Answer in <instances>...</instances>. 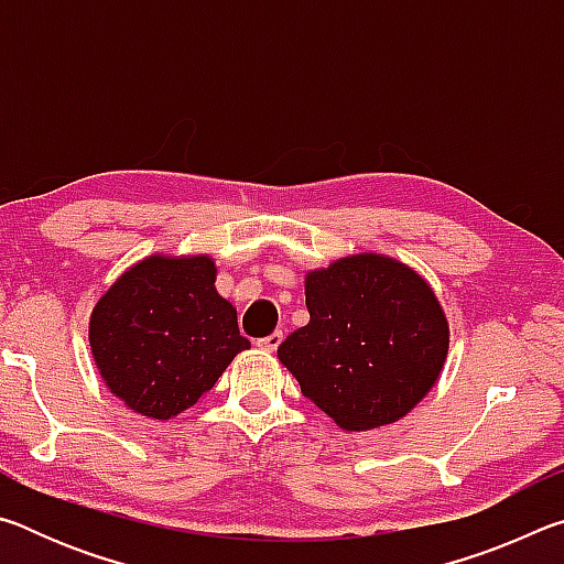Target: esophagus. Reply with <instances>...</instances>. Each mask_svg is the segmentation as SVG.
Returning <instances> with one entry per match:
<instances>
[{
	"mask_svg": "<svg viewBox=\"0 0 564 564\" xmlns=\"http://www.w3.org/2000/svg\"><path fill=\"white\" fill-rule=\"evenodd\" d=\"M281 343H283V333H281V330H275V333H271L269 338L259 340V348H261V350H265V352H275V350H279Z\"/></svg>",
	"mask_w": 564,
	"mask_h": 564,
	"instance_id": "obj_1",
	"label": "esophagus"
}]
</instances>
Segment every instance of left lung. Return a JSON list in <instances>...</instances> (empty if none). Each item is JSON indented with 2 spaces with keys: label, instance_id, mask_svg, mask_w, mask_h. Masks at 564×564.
Returning <instances> with one entry per match:
<instances>
[{
  "label": "left lung",
  "instance_id": "left-lung-1",
  "mask_svg": "<svg viewBox=\"0 0 564 564\" xmlns=\"http://www.w3.org/2000/svg\"><path fill=\"white\" fill-rule=\"evenodd\" d=\"M303 289L311 321L281 343L279 360L340 431L398 423L431 393L451 323L415 269L362 251L305 271Z\"/></svg>",
  "mask_w": 564,
  "mask_h": 564
}]
</instances>
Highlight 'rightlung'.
Listing matches in <instances>:
<instances>
[{
	"instance_id": "1",
	"label": "right lung",
	"mask_w": 564,
	"mask_h": 564,
	"mask_svg": "<svg viewBox=\"0 0 564 564\" xmlns=\"http://www.w3.org/2000/svg\"><path fill=\"white\" fill-rule=\"evenodd\" d=\"M216 273L208 253H151L94 303V362L131 413L159 423L176 417L251 348L236 308L216 291Z\"/></svg>"
}]
</instances>
